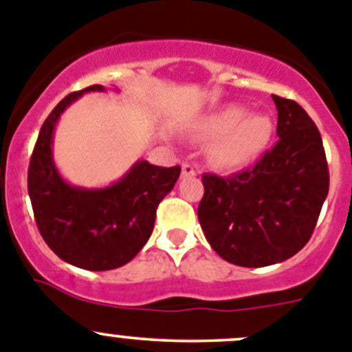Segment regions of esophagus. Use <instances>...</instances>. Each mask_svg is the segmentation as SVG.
<instances>
[{"label":"esophagus","mask_w":352,"mask_h":352,"mask_svg":"<svg viewBox=\"0 0 352 352\" xmlns=\"http://www.w3.org/2000/svg\"><path fill=\"white\" fill-rule=\"evenodd\" d=\"M196 175V166L191 163H184L182 164V177H192Z\"/></svg>","instance_id":"esophagus-1"}]
</instances>
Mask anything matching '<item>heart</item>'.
<instances>
[{
  "label": "heart",
  "mask_w": 352,
  "mask_h": 352,
  "mask_svg": "<svg viewBox=\"0 0 352 352\" xmlns=\"http://www.w3.org/2000/svg\"><path fill=\"white\" fill-rule=\"evenodd\" d=\"M204 135L215 138L210 157L221 168H240L249 164L272 135V122L263 113H245V109L230 105L212 113L204 122Z\"/></svg>",
  "instance_id": "heart-1"
}]
</instances>
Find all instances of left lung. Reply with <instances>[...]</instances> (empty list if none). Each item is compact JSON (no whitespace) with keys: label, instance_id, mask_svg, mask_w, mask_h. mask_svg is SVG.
Returning a JSON list of instances; mask_svg holds the SVG:
<instances>
[{"label":"left lung","instance_id":"obj_1","mask_svg":"<svg viewBox=\"0 0 352 352\" xmlns=\"http://www.w3.org/2000/svg\"><path fill=\"white\" fill-rule=\"evenodd\" d=\"M272 98L277 144L252 168L228 177L201 175V230L212 249L239 267H268L302 251L330 188L314 121L296 101Z\"/></svg>","mask_w":352,"mask_h":352}]
</instances>
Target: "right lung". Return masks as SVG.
<instances>
[{"instance_id":"right-lung-1","label":"right lung","mask_w":352,"mask_h":352,"mask_svg":"<svg viewBox=\"0 0 352 352\" xmlns=\"http://www.w3.org/2000/svg\"><path fill=\"white\" fill-rule=\"evenodd\" d=\"M105 91L100 84L72 93L43 122L28 170L34 221L47 245L63 261L103 272L131 261L153 233L156 210L180 175V166L163 168L137 161L119 182L103 189L69 186L52 160L56 122L77 98Z\"/></svg>"}]
</instances>
